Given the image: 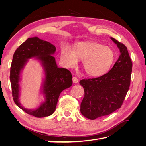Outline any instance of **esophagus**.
Wrapping results in <instances>:
<instances>
[{
	"instance_id": "esophagus-1",
	"label": "esophagus",
	"mask_w": 146,
	"mask_h": 146,
	"mask_svg": "<svg viewBox=\"0 0 146 146\" xmlns=\"http://www.w3.org/2000/svg\"><path fill=\"white\" fill-rule=\"evenodd\" d=\"M72 81H73L74 83H77L78 82V79L76 77H74L72 78Z\"/></svg>"
}]
</instances>
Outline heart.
Here are the masks:
<instances>
[{"label": "heart", "mask_w": 146, "mask_h": 146, "mask_svg": "<svg viewBox=\"0 0 146 146\" xmlns=\"http://www.w3.org/2000/svg\"><path fill=\"white\" fill-rule=\"evenodd\" d=\"M115 54L111 47L94 41L79 42L73 50L68 46L61 49V60L66 67L74 68L79 60L86 73L91 77H100L105 74L114 61Z\"/></svg>", "instance_id": "b5f03b06"}]
</instances>
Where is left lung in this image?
Listing matches in <instances>:
<instances>
[{"label": "left lung", "instance_id": "8db88e82", "mask_svg": "<svg viewBox=\"0 0 146 146\" xmlns=\"http://www.w3.org/2000/svg\"><path fill=\"white\" fill-rule=\"evenodd\" d=\"M110 38L121 53L112 69L99 77L80 81L85 91L80 112L91 120L108 115L121 108L130 87L132 62L127 47Z\"/></svg>", "mask_w": 146, "mask_h": 146}]
</instances>
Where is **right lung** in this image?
<instances>
[{"mask_svg":"<svg viewBox=\"0 0 146 146\" xmlns=\"http://www.w3.org/2000/svg\"><path fill=\"white\" fill-rule=\"evenodd\" d=\"M56 47L38 37L28 38L17 48L13 55L10 68V82L12 96L15 103L24 111L36 117L50 116L56 109L60 94L72 85V74L69 70L58 68L53 56ZM35 58L42 64L45 78L42 86V94L45 101L36 109L30 110L24 108L19 102L21 73L28 59Z\"/></svg>","mask_w":146,"mask_h":146,"instance_id":"1","label":"right lung"}]
</instances>
